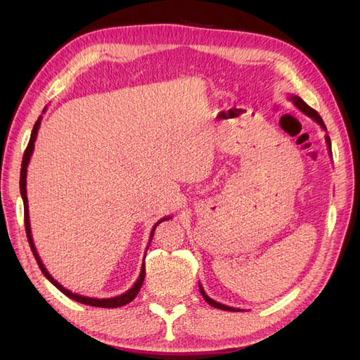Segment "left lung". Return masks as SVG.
I'll return each mask as SVG.
<instances>
[{
    "mask_svg": "<svg viewBox=\"0 0 360 360\" xmlns=\"http://www.w3.org/2000/svg\"><path fill=\"white\" fill-rule=\"evenodd\" d=\"M288 99L296 105L299 110L304 114V115H308V117H311L315 123H317L324 132H328V130H326V124L323 123V118L319 115V112L317 111H314L311 106H308L307 103H304L300 97H297V96H294V94H290L288 96ZM326 144H328V150H329V153L332 155V147H330V138H329V135H326ZM200 291H201V294H202V297H204V300L209 303V304H212L213 308H217V309H222V311H234V312H238L240 309L238 308H233V307H226V304H222V303H219V302H216V300H213L212 297H209L205 294V291H204V288L201 287V284H200Z\"/></svg>",
    "mask_w": 360,
    "mask_h": 360,
    "instance_id": "obj_1",
    "label": "left lung"
}]
</instances>
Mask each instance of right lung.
<instances>
[{
  "label": "right lung",
  "mask_w": 360,
  "mask_h": 360,
  "mask_svg": "<svg viewBox=\"0 0 360 360\" xmlns=\"http://www.w3.org/2000/svg\"><path fill=\"white\" fill-rule=\"evenodd\" d=\"M45 111H46V108H45V110H43V112H45ZM40 122H41V115L39 117V120L36 122L34 127H32V132H31L30 143H28V146H27V150H25L24 158H22V168H20V181H19L20 197H22V200H24L25 231H27L28 243H30V248H31V250H32V254H34V258H36L37 264H39V267H40V270H41V274L48 278V281L51 282V284L56 285V287H57L63 294H66L68 297H70V299H73V300H76V302H79V303H84V304H90V307H96V308H118V307H124V304H127L129 302H132V300L136 297V294H138V292H139V290H141V285H143L144 278H146V263H144V261H143V267H141V274H139V276H138V279H136L135 284L132 285V288H129L126 292L120 294V296H115V297L97 299V297H86V296H81V294H78V292H72L70 290L64 288V287L60 284V282H57L56 279H53V278L49 275V271L46 270L45 264L41 263V259H40V257H39V254H37V249H36V246H34V240H32V236H31V225H30V212H28V198H27V168H28V163H30V159H31L32 151H34V143H36V138H37V132H39V127H40ZM168 219H171V216L162 217V219H160L159 222H156V224H155L153 230H151V233H150V240H148L147 249H148V246H150V243H151V238H153V236H155L156 226H158L160 222H163V221H168Z\"/></svg>",
  "instance_id": "obj_1"
}]
</instances>
